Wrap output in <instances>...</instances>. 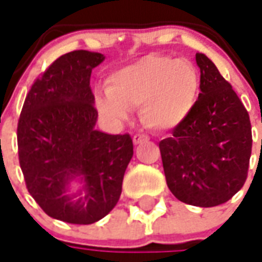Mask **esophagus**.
<instances>
[{"label":"esophagus","instance_id":"esophagus-1","mask_svg":"<svg viewBox=\"0 0 262 262\" xmlns=\"http://www.w3.org/2000/svg\"><path fill=\"white\" fill-rule=\"evenodd\" d=\"M148 140V136L147 135H140V133H137V135H135L133 136V143L135 144H140V143H143V141H147Z\"/></svg>","mask_w":262,"mask_h":262}]
</instances>
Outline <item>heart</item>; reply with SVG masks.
Returning a JSON list of instances; mask_svg holds the SVG:
<instances>
[{
	"label": "heart",
	"instance_id": "b5f03b06",
	"mask_svg": "<svg viewBox=\"0 0 262 262\" xmlns=\"http://www.w3.org/2000/svg\"><path fill=\"white\" fill-rule=\"evenodd\" d=\"M106 94H97L96 106L110 122L127 119L139 108V118L151 130L175 129L190 116L200 92V77L187 59L146 55L112 72Z\"/></svg>",
	"mask_w": 262,
	"mask_h": 262
}]
</instances>
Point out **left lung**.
Segmentation results:
<instances>
[{"instance_id": "1", "label": "left lung", "mask_w": 262, "mask_h": 262, "mask_svg": "<svg viewBox=\"0 0 262 262\" xmlns=\"http://www.w3.org/2000/svg\"><path fill=\"white\" fill-rule=\"evenodd\" d=\"M200 94L172 136L160 141L166 185L178 200L215 207L230 200L247 179L251 123L237 94L214 62L197 52Z\"/></svg>"}]
</instances>
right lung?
Here are the masks:
<instances>
[{
    "label": "right lung",
    "mask_w": 262,
    "mask_h": 262,
    "mask_svg": "<svg viewBox=\"0 0 262 262\" xmlns=\"http://www.w3.org/2000/svg\"><path fill=\"white\" fill-rule=\"evenodd\" d=\"M104 59L84 50L55 59L33 83L17 122L29 193L46 214L68 224H94L115 207L133 157L127 133L96 129L90 76ZM73 181L77 191L71 190Z\"/></svg>",
    "instance_id": "1"
}]
</instances>
